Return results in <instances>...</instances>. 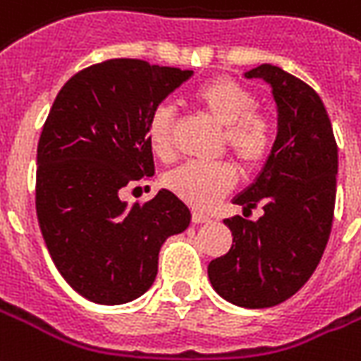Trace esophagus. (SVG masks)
<instances>
[{
    "label": "esophagus",
    "mask_w": 361,
    "mask_h": 361,
    "mask_svg": "<svg viewBox=\"0 0 361 361\" xmlns=\"http://www.w3.org/2000/svg\"><path fill=\"white\" fill-rule=\"evenodd\" d=\"M212 219L208 216H204V214H200V212H192V224H210Z\"/></svg>",
    "instance_id": "esophagus-1"
}]
</instances>
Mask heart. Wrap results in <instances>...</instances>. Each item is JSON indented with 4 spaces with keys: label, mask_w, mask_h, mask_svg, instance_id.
I'll return each mask as SVG.
<instances>
[{
    "label": "heart",
    "mask_w": 361,
    "mask_h": 361,
    "mask_svg": "<svg viewBox=\"0 0 361 361\" xmlns=\"http://www.w3.org/2000/svg\"><path fill=\"white\" fill-rule=\"evenodd\" d=\"M192 102L216 125L224 126L221 144L242 169H257L269 157L274 144V125L269 115L255 111V94L242 82L229 77L210 79L195 89ZM172 126V109L157 107L147 125V142L162 161H170L176 153ZM235 180V169L227 162H187L166 174L164 185L192 208L204 210L229 191Z\"/></svg>",
    "instance_id": "heart-1"
}]
</instances>
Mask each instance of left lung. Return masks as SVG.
Here are the masks:
<instances>
[{
    "label": "left lung",
    "mask_w": 361,
    "mask_h": 361,
    "mask_svg": "<svg viewBox=\"0 0 361 361\" xmlns=\"http://www.w3.org/2000/svg\"><path fill=\"white\" fill-rule=\"evenodd\" d=\"M271 87L276 140L263 169L233 202L244 217L225 219L233 246L210 261L212 288L244 309H267L295 295L312 276L331 233L337 191V144L324 102L279 66L244 73ZM259 204L257 222L245 214Z\"/></svg>",
    "instance_id": "obj_1"
}]
</instances>
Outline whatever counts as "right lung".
Listing matches in <instances>:
<instances>
[{"label":"right lung","instance_id":"add662e5","mask_svg":"<svg viewBox=\"0 0 361 361\" xmlns=\"http://www.w3.org/2000/svg\"><path fill=\"white\" fill-rule=\"evenodd\" d=\"M191 70L115 59L60 89L37 144L35 210L47 250L73 290L123 305L155 282L164 240L191 224L185 202L161 189L128 206L123 187L155 172L147 125Z\"/></svg>","mask_w":361,"mask_h":361}]
</instances>
